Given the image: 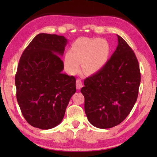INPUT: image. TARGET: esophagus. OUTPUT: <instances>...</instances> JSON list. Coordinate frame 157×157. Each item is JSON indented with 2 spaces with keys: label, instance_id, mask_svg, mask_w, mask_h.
Segmentation results:
<instances>
[{
  "label": "esophagus",
  "instance_id": "34e87169",
  "mask_svg": "<svg viewBox=\"0 0 157 157\" xmlns=\"http://www.w3.org/2000/svg\"><path fill=\"white\" fill-rule=\"evenodd\" d=\"M82 86H83V84H82V81L80 80V79H77V81H76V87H77V89L79 90V89H80L82 88Z\"/></svg>",
  "mask_w": 157,
  "mask_h": 157
}]
</instances>
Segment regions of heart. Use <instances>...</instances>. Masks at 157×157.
<instances>
[{
  "label": "heart",
  "mask_w": 157,
  "mask_h": 157,
  "mask_svg": "<svg viewBox=\"0 0 157 157\" xmlns=\"http://www.w3.org/2000/svg\"><path fill=\"white\" fill-rule=\"evenodd\" d=\"M109 52V45L105 39H78L66 54L65 64L69 72L76 73L83 62L84 70L94 73L105 66Z\"/></svg>",
  "instance_id": "heart-1"
}]
</instances>
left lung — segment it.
Masks as SVG:
<instances>
[{
    "instance_id": "8db88e82",
    "label": "left lung",
    "mask_w": 157,
    "mask_h": 157,
    "mask_svg": "<svg viewBox=\"0 0 157 157\" xmlns=\"http://www.w3.org/2000/svg\"><path fill=\"white\" fill-rule=\"evenodd\" d=\"M118 44L100 71L84 79L81 93L89 123L108 129L122 123L136 102L140 83L139 62L119 35Z\"/></svg>"
}]
</instances>
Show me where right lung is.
<instances>
[{
  "mask_svg": "<svg viewBox=\"0 0 157 157\" xmlns=\"http://www.w3.org/2000/svg\"><path fill=\"white\" fill-rule=\"evenodd\" d=\"M63 36L37 34L24 50L15 75L17 99L26 121L36 128L58 125L76 91V79L62 73Z\"/></svg>",
  "mask_w": 157,
  "mask_h": 157,
  "instance_id": "obj_1",
  "label": "right lung"
}]
</instances>
